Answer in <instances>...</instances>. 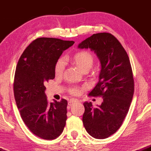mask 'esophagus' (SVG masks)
<instances>
[{
	"label": "esophagus",
	"instance_id": "esophagus-1",
	"mask_svg": "<svg viewBox=\"0 0 151 151\" xmlns=\"http://www.w3.org/2000/svg\"><path fill=\"white\" fill-rule=\"evenodd\" d=\"M78 101L77 99H70L69 101H68V105H69V106H71L73 104H74L75 103H76L78 102Z\"/></svg>",
	"mask_w": 151,
	"mask_h": 151
}]
</instances>
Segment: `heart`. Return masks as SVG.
<instances>
[{
    "instance_id": "heart-1",
    "label": "heart",
    "mask_w": 151,
    "mask_h": 151,
    "mask_svg": "<svg viewBox=\"0 0 151 151\" xmlns=\"http://www.w3.org/2000/svg\"><path fill=\"white\" fill-rule=\"evenodd\" d=\"M72 61L77 66L82 72L87 71L91 67L93 63V56L90 52L82 50L80 51L73 56ZM65 65V62L63 58H60L56 61L54 67V73L56 76L62 75ZM69 92L73 95H78L80 90L78 88H72L69 90Z\"/></svg>"
}]
</instances>
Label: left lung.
Instances as JSON below:
<instances>
[{
  "instance_id": "left-lung-1",
  "label": "left lung",
  "mask_w": 151,
  "mask_h": 151,
  "mask_svg": "<svg viewBox=\"0 0 151 151\" xmlns=\"http://www.w3.org/2000/svg\"><path fill=\"white\" fill-rule=\"evenodd\" d=\"M93 50L101 63L99 82L89 96L102 97L103 102L93 107L84 103L82 122L86 130L96 139L114 134L124 120L134 92V81L128 54L117 38L111 33L93 34L79 44L78 48Z\"/></svg>"
}]
</instances>
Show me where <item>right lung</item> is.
Instances as JSON below:
<instances>
[{
  "instance_id": "obj_1",
  "label": "right lung",
  "mask_w": 151,
  "mask_h": 151,
  "mask_svg": "<svg viewBox=\"0 0 151 151\" xmlns=\"http://www.w3.org/2000/svg\"><path fill=\"white\" fill-rule=\"evenodd\" d=\"M74 43L54 38H37L17 62L14 81L17 107L29 130L44 139L58 137L65 126L67 101L62 99L50 103L44 84L55 78L56 61Z\"/></svg>"
}]
</instances>
